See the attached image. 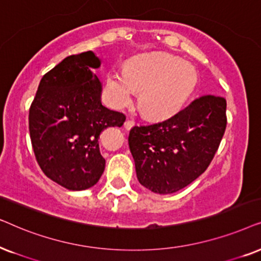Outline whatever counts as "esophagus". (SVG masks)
I'll use <instances>...</instances> for the list:
<instances>
[{"instance_id":"1","label":"esophagus","mask_w":261,"mask_h":261,"mask_svg":"<svg viewBox=\"0 0 261 261\" xmlns=\"http://www.w3.org/2000/svg\"><path fill=\"white\" fill-rule=\"evenodd\" d=\"M135 125V121L134 120H131V119H127L126 121H125L124 123V127L126 128V130H130L131 127H133Z\"/></svg>"}]
</instances>
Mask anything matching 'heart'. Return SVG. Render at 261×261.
Listing matches in <instances>:
<instances>
[{"label":"heart","mask_w":261,"mask_h":261,"mask_svg":"<svg viewBox=\"0 0 261 261\" xmlns=\"http://www.w3.org/2000/svg\"><path fill=\"white\" fill-rule=\"evenodd\" d=\"M197 83V70L189 62L152 52L130 58L124 72H109L105 93L111 105L121 109L130 105L136 90H141L142 111L151 118H166L185 105Z\"/></svg>","instance_id":"obj_1"}]
</instances>
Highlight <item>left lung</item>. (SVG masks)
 I'll return each mask as SVG.
<instances>
[{"label":"left lung","mask_w":261,"mask_h":261,"mask_svg":"<svg viewBox=\"0 0 261 261\" xmlns=\"http://www.w3.org/2000/svg\"><path fill=\"white\" fill-rule=\"evenodd\" d=\"M225 110L224 98L203 95L168 119L131 128L128 147L138 181L168 194L203 174L224 135Z\"/></svg>","instance_id":"left-lung-1"}]
</instances>
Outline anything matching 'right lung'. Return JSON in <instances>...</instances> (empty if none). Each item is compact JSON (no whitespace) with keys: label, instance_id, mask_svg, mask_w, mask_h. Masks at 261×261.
I'll use <instances>...</instances> for the list:
<instances>
[{"label":"right lung","instance_id":"add662e5","mask_svg":"<svg viewBox=\"0 0 261 261\" xmlns=\"http://www.w3.org/2000/svg\"><path fill=\"white\" fill-rule=\"evenodd\" d=\"M101 62L87 51L64 58L40 80L29 116L38 165L52 181L71 191L94 186L105 169L99 137L121 126L125 116L101 103Z\"/></svg>","mask_w":261,"mask_h":261}]
</instances>
